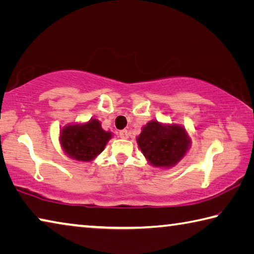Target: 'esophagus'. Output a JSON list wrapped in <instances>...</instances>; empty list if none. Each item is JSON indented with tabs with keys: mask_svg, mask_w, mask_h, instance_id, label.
<instances>
[{
	"mask_svg": "<svg viewBox=\"0 0 254 254\" xmlns=\"http://www.w3.org/2000/svg\"><path fill=\"white\" fill-rule=\"evenodd\" d=\"M119 135H120V137H122V139H127L128 131L127 130H121L119 132Z\"/></svg>",
	"mask_w": 254,
	"mask_h": 254,
	"instance_id": "1",
	"label": "esophagus"
}]
</instances>
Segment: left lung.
I'll list each match as a JSON object with an SVG mask.
<instances>
[{
    "label": "left lung",
    "instance_id": "obj_1",
    "mask_svg": "<svg viewBox=\"0 0 254 254\" xmlns=\"http://www.w3.org/2000/svg\"><path fill=\"white\" fill-rule=\"evenodd\" d=\"M136 142L150 165L169 168L182 160L190 145V137L178 124L150 121L142 127Z\"/></svg>",
    "mask_w": 254,
    "mask_h": 254
}]
</instances>
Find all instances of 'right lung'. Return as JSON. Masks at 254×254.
<instances>
[{
    "instance_id": "1",
    "label": "right lung",
    "mask_w": 254,
    "mask_h": 254,
    "mask_svg": "<svg viewBox=\"0 0 254 254\" xmlns=\"http://www.w3.org/2000/svg\"><path fill=\"white\" fill-rule=\"evenodd\" d=\"M112 133L104 131L101 122L91 119L86 123L68 124L60 130V145L68 157L77 161H92L104 150Z\"/></svg>"
}]
</instances>
